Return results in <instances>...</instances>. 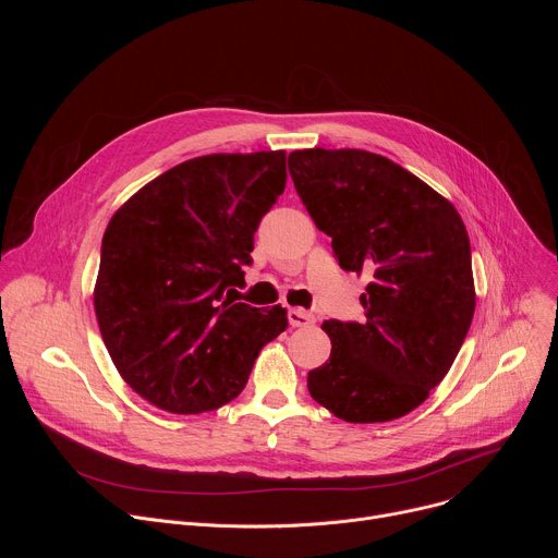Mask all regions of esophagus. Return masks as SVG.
Returning <instances> with one entry per match:
<instances>
[{"instance_id": "34e87169", "label": "esophagus", "mask_w": 558, "mask_h": 558, "mask_svg": "<svg viewBox=\"0 0 558 558\" xmlns=\"http://www.w3.org/2000/svg\"><path fill=\"white\" fill-rule=\"evenodd\" d=\"M313 323H315V315H313L311 311L300 308V306L289 308V325H291V327H308V325H313Z\"/></svg>"}]
</instances>
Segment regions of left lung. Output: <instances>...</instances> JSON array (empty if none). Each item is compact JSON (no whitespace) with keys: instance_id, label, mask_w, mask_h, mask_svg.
Wrapping results in <instances>:
<instances>
[{"instance_id":"1","label":"left lung","mask_w":558,"mask_h":558,"mask_svg":"<svg viewBox=\"0 0 558 558\" xmlns=\"http://www.w3.org/2000/svg\"><path fill=\"white\" fill-rule=\"evenodd\" d=\"M295 192L344 271H366L362 323L329 320L331 357L308 373L317 404L353 424L417 409L452 366L474 315L468 231L457 209L364 149L289 154Z\"/></svg>"}]
</instances>
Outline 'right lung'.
Masks as SVG:
<instances>
[{
  "label": "right lung",
  "instance_id": "1",
  "mask_svg": "<svg viewBox=\"0 0 558 558\" xmlns=\"http://www.w3.org/2000/svg\"><path fill=\"white\" fill-rule=\"evenodd\" d=\"M284 151L209 154L163 172L110 220L95 311L121 377L149 404L194 415L241 395L289 320L229 298L287 183ZM228 298H223V293Z\"/></svg>",
  "mask_w": 558,
  "mask_h": 558
}]
</instances>
